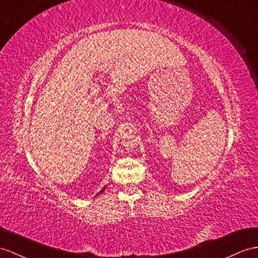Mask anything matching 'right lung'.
<instances>
[{"mask_svg": "<svg viewBox=\"0 0 258 258\" xmlns=\"http://www.w3.org/2000/svg\"><path fill=\"white\" fill-rule=\"evenodd\" d=\"M104 189H105V186H104V187H103V188H102V189H101V190H100V192H99V193H98V194H100V193H102V192H103V190H104ZM98 194H97V195H98Z\"/></svg>", "mask_w": 258, "mask_h": 258, "instance_id": "obj_1", "label": "right lung"}]
</instances>
